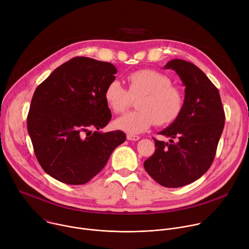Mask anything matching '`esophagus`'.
I'll return each instance as SVG.
<instances>
[{"label":"esophagus","instance_id":"esophagus-1","mask_svg":"<svg viewBox=\"0 0 249 249\" xmlns=\"http://www.w3.org/2000/svg\"><path fill=\"white\" fill-rule=\"evenodd\" d=\"M127 139H128V140H130V141H138V140H140V136L132 135V134H128V135H127Z\"/></svg>","mask_w":249,"mask_h":249}]
</instances>
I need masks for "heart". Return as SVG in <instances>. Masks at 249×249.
<instances>
[{"label": "heart", "instance_id": "heart-1", "mask_svg": "<svg viewBox=\"0 0 249 249\" xmlns=\"http://www.w3.org/2000/svg\"><path fill=\"white\" fill-rule=\"evenodd\" d=\"M128 89L118 81H112L105 89L104 98L114 113L124 112L138 99L137 111L128 112L114 121L116 128L129 133L140 134L153 124L164 125L172 122L181 112V93L171 88L170 80L153 70H141L130 74Z\"/></svg>", "mask_w": 249, "mask_h": 249}]
</instances>
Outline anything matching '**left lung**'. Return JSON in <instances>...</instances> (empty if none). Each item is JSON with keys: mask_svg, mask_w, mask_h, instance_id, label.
Wrapping results in <instances>:
<instances>
[{"mask_svg": "<svg viewBox=\"0 0 249 249\" xmlns=\"http://www.w3.org/2000/svg\"><path fill=\"white\" fill-rule=\"evenodd\" d=\"M164 69L179 76L185 98L179 115L159 133L170 138V144L154 139L156 151L144 167L160 185L177 188L199 179L210 168L226 117L218 89L197 66L174 59Z\"/></svg>", "mask_w": 249, "mask_h": 249, "instance_id": "8db88e82", "label": "left lung"}]
</instances>
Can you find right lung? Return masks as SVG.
I'll use <instances>...</instances> for the list:
<instances>
[{"mask_svg":"<svg viewBox=\"0 0 249 249\" xmlns=\"http://www.w3.org/2000/svg\"><path fill=\"white\" fill-rule=\"evenodd\" d=\"M116 73L111 63L75 57L35 89L27 131L39 164L53 178L71 185L89 182L125 142L120 130L99 131L112 116L104 92Z\"/></svg>","mask_w":249,"mask_h":249,"instance_id":"add662e5","label":"right lung"}]
</instances>
